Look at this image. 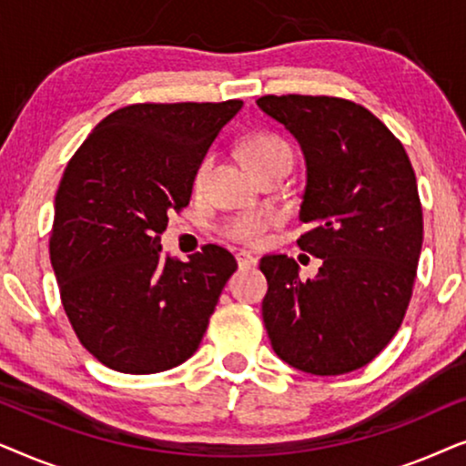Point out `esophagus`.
Here are the masks:
<instances>
[{"mask_svg": "<svg viewBox=\"0 0 466 466\" xmlns=\"http://www.w3.org/2000/svg\"><path fill=\"white\" fill-rule=\"evenodd\" d=\"M235 257H238V263H239L241 269H250V267L258 263L257 257H254V254L248 252V250H239L238 254H235Z\"/></svg>", "mask_w": 466, "mask_h": 466, "instance_id": "esophagus-1", "label": "esophagus"}]
</instances>
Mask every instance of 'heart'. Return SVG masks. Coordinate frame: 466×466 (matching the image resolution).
Instances as JSON below:
<instances>
[{
    "label": "heart",
    "mask_w": 466,
    "mask_h": 466,
    "mask_svg": "<svg viewBox=\"0 0 466 466\" xmlns=\"http://www.w3.org/2000/svg\"><path fill=\"white\" fill-rule=\"evenodd\" d=\"M244 161L250 169H257L260 165L278 161L292 163V148L286 139L276 136V133L258 131L252 133V136L244 142ZM209 167H212L209 157H206L199 165H197L193 176L195 188H201L203 184H206ZM273 225H276V214L269 212V209H252V212H244L228 218L225 225H222V233H225L228 239L239 241V244L257 246Z\"/></svg>",
    "instance_id": "obj_1"
}]
</instances>
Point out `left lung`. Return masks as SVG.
Segmentation results:
<instances>
[{
	"label": "left lung",
	"mask_w": 466,
	"mask_h": 466,
	"mask_svg": "<svg viewBox=\"0 0 466 466\" xmlns=\"http://www.w3.org/2000/svg\"><path fill=\"white\" fill-rule=\"evenodd\" d=\"M257 106L301 144L308 165L297 244L322 258L314 279L295 258H260L263 322L271 348L311 375L365 367L410 308L422 250V203L403 144L350 99L265 95Z\"/></svg>",
	"instance_id": "obj_1"
}]
</instances>
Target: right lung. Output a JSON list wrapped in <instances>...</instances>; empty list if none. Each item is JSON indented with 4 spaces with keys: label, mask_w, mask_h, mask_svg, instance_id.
<instances>
[{
    "label": "right lung",
    "mask_w": 466,
    "mask_h": 466,
    "mask_svg": "<svg viewBox=\"0 0 466 466\" xmlns=\"http://www.w3.org/2000/svg\"><path fill=\"white\" fill-rule=\"evenodd\" d=\"M244 101L131 104L107 114L63 171L50 263L82 346L120 373H158L199 348L233 254L206 244L188 263L163 257L171 212Z\"/></svg>",
    "instance_id": "right-lung-1"
}]
</instances>
